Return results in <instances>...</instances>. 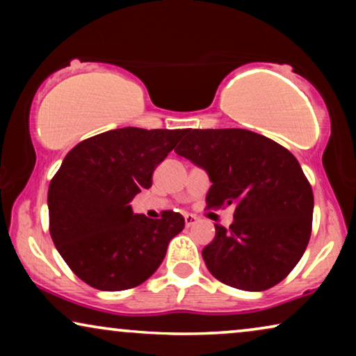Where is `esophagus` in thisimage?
Wrapping results in <instances>:
<instances>
[{"mask_svg":"<svg viewBox=\"0 0 356 356\" xmlns=\"http://www.w3.org/2000/svg\"><path fill=\"white\" fill-rule=\"evenodd\" d=\"M196 220H197V217L193 216V213H186V216H184V223H186V227L194 225V223H196Z\"/></svg>","mask_w":356,"mask_h":356,"instance_id":"obj_1","label":"esophagus"}]
</instances>
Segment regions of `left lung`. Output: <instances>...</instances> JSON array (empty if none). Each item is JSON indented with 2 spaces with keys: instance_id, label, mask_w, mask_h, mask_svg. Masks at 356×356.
Instances as JSON below:
<instances>
[{
  "instance_id": "obj_1",
  "label": "left lung",
  "mask_w": 356,
  "mask_h": 356,
  "mask_svg": "<svg viewBox=\"0 0 356 356\" xmlns=\"http://www.w3.org/2000/svg\"><path fill=\"white\" fill-rule=\"evenodd\" d=\"M175 152L211 178L207 207L233 206L230 228L216 225L202 250L222 284L262 291L285 279L308 246L314 197L295 155L248 129H186Z\"/></svg>"
}]
</instances>
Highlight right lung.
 Masks as SVG:
<instances>
[{
  "mask_svg": "<svg viewBox=\"0 0 356 356\" xmlns=\"http://www.w3.org/2000/svg\"><path fill=\"white\" fill-rule=\"evenodd\" d=\"M184 129L121 128L72 147L48 188L50 235L70 269L104 291L134 289L162 264L184 228L181 213H134L129 202L152 186V173Z\"/></svg>",
  "mask_w": 356,
  "mask_h": 356,
  "instance_id": "add662e5",
  "label": "right lung"
}]
</instances>
